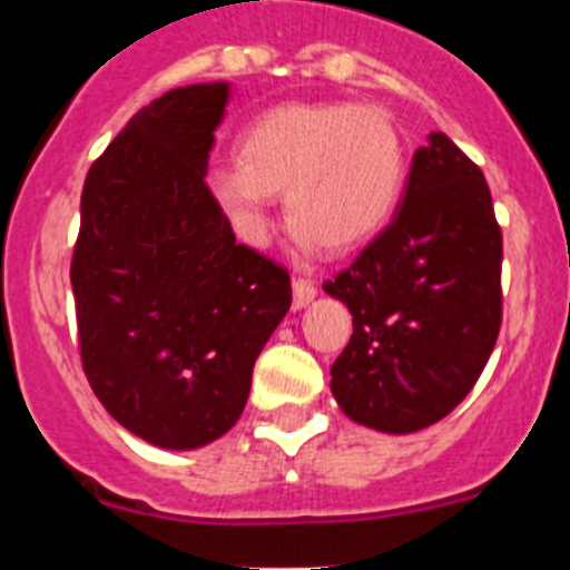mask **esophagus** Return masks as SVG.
<instances>
[{
  "mask_svg": "<svg viewBox=\"0 0 570 570\" xmlns=\"http://www.w3.org/2000/svg\"><path fill=\"white\" fill-rule=\"evenodd\" d=\"M291 288H294V308H305L311 299L316 296V285L311 279H305V276H294V282H291Z\"/></svg>",
  "mask_w": 570,
  "mask_h": 570,
  "instance_id": "1",
  "label": "esophagus"
}]
</instances>
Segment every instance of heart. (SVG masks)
Instances as JSON below:
<instances>
[{"mask_svg": "<svg viewBox=\"0 0 570 570\" xmlns=\"http://www.w3.org/2000/svg\"><path fill=\"white\" fill-rule=\"evenodd\" d=\"M239 168L208 185L242 242L271 236V205L285 208L305 245L351 250L391 219L405 188L407 156L394 119L374 105L288 102L265 110L239 134Z\"/></svg>", "mask_w": 570, "mask_h": 570, "instance_id": "1", "label": "heart"}]
</instances>
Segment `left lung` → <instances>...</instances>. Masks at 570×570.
Returning a JSON list of instances; mask_svg holds the SVG:
<instances>
[{"label":"left lung","mask_w":570,"mask_h":570,"mask_svg":"<svg viewBox=\"0 0 570 570\" xmlns=\"http://www.w3.org/2000/svg\"><path fill=\"white\" fill-rule=\"evenodd\" d=\"M325 291L354 314L331 367L354 422L411 434L476 385L502 325V230L485 176L442 130L414 154L391 225Z\"/></svg>","instance_id":"left-lung-1"}]
</instances>
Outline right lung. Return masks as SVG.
Here are the masks:
<instances>
[{
	"label": "right lung",
	"instance_id": "add662e5",
	"mask_svg": "<svg viewBox=\"0 0 570 570\" xmlns=\"http://www.w3.org/2000/svg\"><path fill=\"white\" fill-rule=\"evenodd\" d=\"M228 85L154 99L90 165L70 259L82 371L130 434L174 451L214 442L248 402L291 276L239 245L205 170Z\"/></svg>",
	"mask_w": 570,
	"mask_h": 570
}]
</instances>
